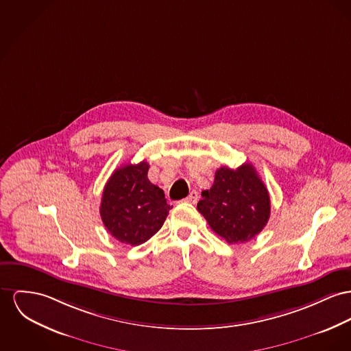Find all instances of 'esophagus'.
Wrapping results in <instances>:
<instances>
[{
	"label": "esophagus",
	"instance_id": "obj_1",
	"mask_svg": "<svg viewBox=\"0 0 351 351\" xmlns=\"http://www.w3.org/2000/svg\"><path fill=\"white\" fill-rule=\"evenodd\" d=\"M197 201H198V193L195 190L190 191V194H189V197L186 198V202L194 205V204H197Z\"/></svg>",
	"mask_w": 351,
	"mask_h": 351
}]
</instances>
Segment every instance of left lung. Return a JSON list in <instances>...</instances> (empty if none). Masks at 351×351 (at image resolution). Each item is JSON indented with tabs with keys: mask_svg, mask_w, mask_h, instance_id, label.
I'll list each match as a JSON object with an SVG mask.
<instances>
[{
	"mask_svg": "<svg viewBox=\"0 0 351 351\" xmlns=\"http://www.w3.org/2000/svg\"><path fill=\"white\" fill-rule=\"evenodd\" d=\"M197 209L214 233L229 243H243L266 226L270 197L253 165L222 166L215 171L210 190L202 191Z\"/></svg>",
	"mask_w": 351,
	"mask_h": 351,
	"instance_id": "obj_1",
	"label": "left lung"
}]
</instances>
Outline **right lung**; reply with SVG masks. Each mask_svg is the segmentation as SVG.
Returning <instances> with one entry per match:
<instances>
[{
	"label": "right lung",
	"instance_id": "obj_1",
	"mask_svg": "<svg viewBox=\"0 0 351 351\" xmlns=\"http://www.w3.org/2000/svg\"><path fill=\"white\" fill-rule=\"evenodd\" d=\"M149 164L123 165L106 182L99 214L108 232L117 241L137 246L157 233L173 208L162 189L147 178Z\"/></svg>",
	"mask_w": 351,
	"mask_h": 351
}]
</instances>
